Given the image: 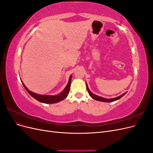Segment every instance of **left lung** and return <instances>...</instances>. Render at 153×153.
<instances>
[{"mask_svg": "<svg viewBox=\"0 0 153 153\" xmlns=\"http://www.w3.org/2000/svg\"><path fill=\"white\" fill-rule=\"evenodd\" d=\"M86 87H87V91H88V92H89V94L90 95V96L91 97V98H92V99H94V100H96V101H102V102H113V101H117V100H119L120 98H121L122 97H123V96H124L125 94H126V92H124V94H121V96H118V97H116V98H110V99H108V98H103V97L99 96H98V95H96V94H94L92 93V92L89 90V87H88V85H87V83H86Z\"/></svg>", "mask_w": 153, "mask_h": 153, "instance_id": "obj_1", "label": "left lung"}]
</instances>
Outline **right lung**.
Returning <instances> with one entry per match:
<instances>
[{
	"instance_id": "1",
	"label": "right lung",
	"mask_w": 153,
	"mask_h": 153,
	"mask_svg": "<svg viewBox=\"0 0 153 153\" xmlns=\"http://www.w3.org/2000/svg\"><path fill=\"white\" fill-rule=\"evenodd\" d=\"M71 76L72 75H71L70 76H69L68 83L67 84L66 87L64 88V89L61 92V93H59L56 95H45V94H38L34 93V92H32L27 89V87L25 85V84L23 83L22 81V82L23 84V85L24 86L25 89H26V91L28 92L29 94L32 97H33L34 99L38 100L41 103H47V104H52V103H58V102H59V101H61L66 98L68 93H69V89H70Z\"/></svg>"
}]
</instances>
